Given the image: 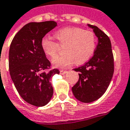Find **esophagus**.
<instances>
[{
    "label": "esophagus",
    "instance_id": "34e87169",
    "mask_svg": "<svg viewBox=\"0 0 130 130\" xmlns=\"http://www.w3.org/2000/svg\"><path fill=\"white\" fill-rule=\"evenodd\" d=\"M67 72H68V71H66V70H61L60 71V74H62V75H63V74H66V73H67Z\"/></svg>",
    "mask_w": 130,
    "mask_h": 130
}]
</instances>
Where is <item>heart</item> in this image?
Instances as JSON below:
<instances>
[{
	"mask_svg": "<svg viewBox=\"0 0 130 130\" xmlns=\"http://www.w3.org/2000/svg\"><path fill=\"white\" fill-rule=\"evenodd\" d=\"M61 46H64L65 54L53 60L54 66L64 68L70 66L75 61L81 64L89 60L96 47V37L93 32L76 27L60 29L54 35ZM59 44L49 37H44L41 45L48 57L56 58L60 48Z\"/></svg>",
	"mask_w": 130,
	"mask_h": 130,
	"instance_id": "obj_1",
	"label": "heart"
}]
</instances>
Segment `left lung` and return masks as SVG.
<instances>
[{"instance_id": "left-lung-1", "label": "left lung", "mask_w": 130, "mask_h": 130, "mask_svg": "<svg viewBox=\"0 0 130 130\" xmlns=\"http://www.w3.org/2000/svg\"><path fill=\"white\" fill-rule=\"evenodd\" d=\"M93 29L98 43L93 56L83 66L73 69L79 72V79L72 87L74 97L84 103L99 99L109 86L114 72V58L110 39L95 26Z\"/></svg>"}]
</instances>
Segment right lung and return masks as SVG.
<instances>
[{"instance_id": "1", "label": "right lung", "mask_w": 130, "mask_h": 130, "mask_svg": "<svg viewBox=\"0 0 130 130\" xmlns=\"http://www.w3.org/2000/svg\"><path fill=\"white\" fill-rule=\"evenodd\" d=\"M57 26L54 21L30 22L14 37L9 52L11 77L20 96L33 106H43L51 100L54 89L50 82L58 69L47 72L51 63L42 49L45 35Z\"/></svg>"}]
</instances>
